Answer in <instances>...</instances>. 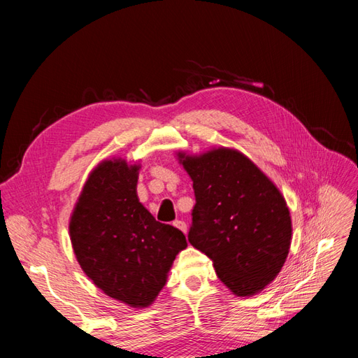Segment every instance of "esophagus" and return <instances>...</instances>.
<instances>
[{
	"label": "esophagus",
	"instance_id": "esophagus-1",
	"mask_svg": "<svg viewBox=\"0 0 358 358\" xmlns=\"http://www.w3.org/2000/svg\"><path fill=\"white\" fill-rule=\"evenodd\" d=\"M173 225H175L176 229H178V230H180L182 233H185V234H187V224L183 222V221H175V224H173Z\"/></svg>",
	"mask_w": 358,
	"mask_h": 358
}]
</instances>
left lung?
<instances>
[{
    "instance_id": "8db88e82",
    "label": "left lung",
    "mask_w": 358,
    "mask_h": 358,
    "mask_svg": "<svg viewBox=\"0 0 358 358\" xmlns=\"http://www.w3.org/2000/svg\"><path fill=\"white\" fill-rule=\"evenodd\" d=\"M176 159L191 178L197 201L189 243L212 259L234 296L262 292L279 275L291 246V215L282 192L234 148L178 150Z\"/></svg>"
}]
</instances>
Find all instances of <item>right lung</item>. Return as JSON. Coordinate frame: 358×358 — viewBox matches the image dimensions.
<instances>
[{
  "label": "right lung",
  "instance_id": "1",
  "mask_svg": "<svg viewBox=\"0 0 358 358\" xmlns=\"http://www.w3.org/2000/svg\"><path fill=\"white\" fill-rule=\"evenodd\" d=\"M138 161L103 159L86 179L70 215L73 252L94 285L124 305L149 308L167 282L187 239L158 222L137 196Z\"/></svg>",
  "mask_w": 358,
  "mask_h": 358
}]
</instances>
